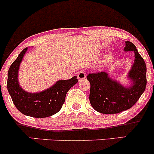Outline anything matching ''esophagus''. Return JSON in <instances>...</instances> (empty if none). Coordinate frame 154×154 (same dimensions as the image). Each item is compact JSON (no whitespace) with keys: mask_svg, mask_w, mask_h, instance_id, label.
I'll list each match as a JSON object with an SVG mask.
<instances>
[{"mask_svg":"<svg viewBox=\"0 0 154 154\" xmlns=\"http://www.w3.org/2000/svg\"><path fill=\"white\" fill-rule=\"evenodd\" d=\"M78 79L79 80H83L86 79V73L84 72H80L78 74Z\"/></svg>","mask_w":154,"mask_h":154,"instance_id":"1","label":"esophagus"}]
</instances>
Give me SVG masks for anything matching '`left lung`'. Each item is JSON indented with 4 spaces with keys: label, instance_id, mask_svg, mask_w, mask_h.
Returning <instances> with one entry per match:
<instances>
[{
    "label": "left lung",
    "instance_id": "obj_1",
    "mask_svg": "<svg viewBox=\"0 0 154 154\" xmlns=\"http://www.w3.org/2000/svg\"><path fill=\"white\" fill-rule=\"evenodd\" d=\"M124 51L134 52V63L128 77L132 85L124 87L112 80L105 72H91L86 77L90 82L89 101L94 110L103 114H113L128 110L137 103L146 87V65L136 46L125 41Z\"/></svg>",
    "mask_w": 154,
    "mask_h": 154
}]
</instances>
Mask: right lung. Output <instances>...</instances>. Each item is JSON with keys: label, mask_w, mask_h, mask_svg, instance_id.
<instances>
[{"label": "right lung", "mask_w": 154, "mask_h": 154, "mask_svg": "<svg viewBox=\"0 0 154 154\" xmlns=\"http://www.w3.org/2000/svg\"><path fill=\"white\" fill-rule=\"evenodd\" d=\"M27 48L21 51L10 66L7 89L16 108L24 115L34 118H46L60 111L69 89L77 84L76 76L60 80L51 87L38 93H29L22 89L18 82V71Z\"/></svg>", "instance_id": "1"}]
</instances>
